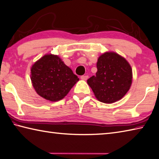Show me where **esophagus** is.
Here are the masks:
<instances>
[{"mask_svg":"<svg viewBox=\"0 0 159 159\" xmlns=\"http://www.w3.org/2000/svg\"><path fill=\"white\" fill-rule=\"evenodd\" d=\"M88 76H87V75H85V76H84V75H83V76H80V79H82L83 80H86L88 79Z\"/></svg>","mask_w":159,"mask_h":159,"instance_id":"34e87169","label":"esophagus"}]
</instances>
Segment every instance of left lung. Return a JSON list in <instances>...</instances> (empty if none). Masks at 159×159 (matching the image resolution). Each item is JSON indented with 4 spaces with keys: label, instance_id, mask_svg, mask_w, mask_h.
Segmentation results:
<instances>
[{
    "label": "left lung",
    "instance_id": "obj_1",
    "mask_svg": "<svg viewBox=\"0 0 159 159\" xmlns=\"http://www.w3.org/2000/svg\"><path fill=\"white\" fill-rule=\"evenodd\" d=\"M96 76L88 80V84L97 99L111 103L125 96L132 83V70L129 62L114 52L102 55L97 63Z\"/></svg>",
    "mask_w": 159,
    "mask_h": 159
}]
</instances>
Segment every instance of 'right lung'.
<instances>
[{"instance_id": "right-lung-1", "label": "right lung", "mask_w": 159, "mask_h": 159, "mask_svg": "<svg viewBox=\"0 0 159 159\" xmlns=\"http://www.w3.org/2000/svg\"><path fill=\"white\" fill-rule=\"evenodd\" d=\"M79 78L57 56L45 55L31 68V80L37 93L56 102L64 98Z\"/></svg>"}]
</instances>
